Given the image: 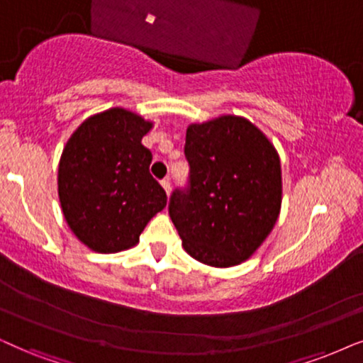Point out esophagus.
<instances>
[{
    "instance_id": "34e87169",
    "label": "esophagus",
    "mask_w": 363,
    "mask_h": 363,
    "mask_svg": "<svg viewBox=\"0 0 363 363\" xmlns=\"http://www.w3.org/2000/svg\"><path fill=\"white\" fill-rule=\"evenodd\" d=\"M162 186H163V190L167 191V195H170V191H172L170 178H163V180H162Z\"/></svg>"
}]
</instances>
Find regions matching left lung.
Segmentation results:
<instances>
[{"label": "left lung", "mask_w": 363, "mask_h": 363, "mask_svg": "<svg viewBox=\"0 0 363 363\" xmlns=\"http://www.w3.org/2000/svg\"><path fill=\"white\" fill-rule=\"evenodd\" d=\"M190 191H175L170 218L188 255L228 268L255 255L281 208L277 148L250 120L220 115L186 128Z\"/></svg>", "instance_id": "1"}]
</instances>
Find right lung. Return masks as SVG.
<instances>
[{"instance_id": "right-lung-1", "label": "right lung", "mask_w": 363, "mask_h": 363, "mask_svg": "<svg viewBox=\"0 0 363 363\" xmlns=\"http://www.w3.org/2000/svg\"><path fill=\"white\" fill-rule=\"evenodd\" d=\"M155 126L115 106L88 116L69 136L58 164V196L69 230L89 250L116 253L140 242L167 193L150 175L141 138Z\"/></svg>"}]
</instances>
